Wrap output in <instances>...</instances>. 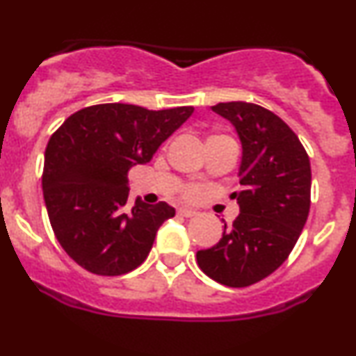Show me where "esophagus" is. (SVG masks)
<instances>
[{"label":"esophagus","instance_id":"1","mask_svg":"<svg viewBox=\"0 0 356 356\" xmlns=\"http://www.w3.org/2000/svg\"><path fill=\"white\" fill-rule=\"evenodd\" d=\"M177 214L182 216V218H192V216H195L197 212H195L194 209H187V207H179Z\"/></svg>","mask_w":356,"mask_h":356}]
</instances>
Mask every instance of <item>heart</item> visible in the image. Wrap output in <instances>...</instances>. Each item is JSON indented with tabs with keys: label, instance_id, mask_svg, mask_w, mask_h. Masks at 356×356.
I'll list each match as a JSON object with an SVG mask.
<instances>
[{
	"label": "heart",
	"instance_id": "heart-1",
	"mask_svg": "<svg viewBox=\"0 0 356 356\" xmlns=\"http://www.w3.org/2000/svg\"><path fill=\"white\" fill-rule=\"evenodd\" d=\"M214 137H219V136H214ZM199 194H201V187L195 186V184H187V186L182 187L184 199H189V201H192V199L199 197Z\"/></svg>",
	"mask_w": 356,
	"mask_h": 356
}]
</instances>
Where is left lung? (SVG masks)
Instances as JSON below:
<instances>
[{"instance_id":"obj_1","label":"left lung","mask_w":356,"mask_h":356,"mask_svg":"<svg viewBox=\"0 0 356 356\" xmlns=\"http://www.w3.org/2000/svg\"><path fill=\"white\" fill-rule=\"evenodd\" d=\"M238 130L243 144L239 216L222 238L197 251L211 280L244 288L275 273L295 248L312 204V167L303 144L271 110L248 102L212 107Z\"/></svg>"}]
</instances>
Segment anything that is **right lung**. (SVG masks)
Segmentation results:
<instances>
[{
	"label": "right lung",
	"mask_w": 356,
	"mask_h": 356,
	"mask_svg": "<svg viewBox=\"0 0 356 356\" xmlns=\"http://www.w3.org/2000/svg\"><path fill=\"white\" fill-rule=\"evenodd\" d=\"M194 112L100 104L70 115L44 150L43 197L60 246L79 266L120 276L140 266L155 234L175 211L129 199L130 167L150 162L159 145Z\"/></svg>",
	"instance_id": "add662e5"
}]
</instances>
